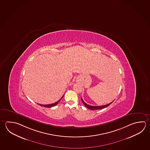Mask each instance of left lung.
I'll list each match as a JSON object with an SVG mask.
<instances>
[{
	"instance_id": "obj_1",
	"label": "left lung",
	"mask_w": 150,
	"mask_h": 150,
	"mask_svg": "<svg viewBox=\"0 0 150 150\" xmlns=\"http://www.w3.org/2000/svg\"><path fill=\"white\" fill-rule=\"evenodd\" d=\"M81 101L82 102V103L84 104V105H85V106L88 109H90V110H98V109H103L104 108H106L108 106H109L110 104H112V103L114 101H112V103H109V104H107V105H103V106H90V105H88V104H86V103H85L84 101L83 100V99H82L81 98Z\"/></svg>"
}]
</instances>
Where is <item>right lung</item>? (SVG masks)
<instances>
[{
	"mask_svg": "<svg viewBox=\"0 0 150 150\" xmlns=\"http://www.w3.org/2000/svg\"><path fill=\"white\" fill-rule=\"evenodd\" d=\"M63 96L61 98V99H60L59 100L57 101L56 103H53V104H48V105H42V104H38V105H40V106H42L44 107H47V108H50V107H52L55 106H56V105H57V104L60 102V101L61 100V99L63 98Z\"/></svg>",
	"mask_w": 150,
	"mask_h": 150,
	"instance_id": "right-lung-1",
	"label": "right lung"
}]
</instances>
